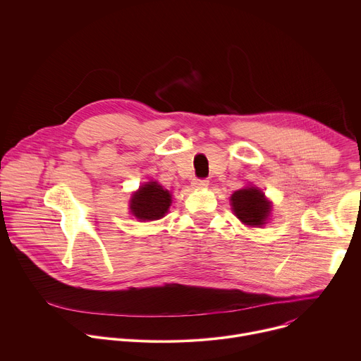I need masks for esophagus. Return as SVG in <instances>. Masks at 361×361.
<instances>
[{"label": "esophagus", "mask_w": 361, "mask_h": 361, "mask_svg": "<svg viewBox=\"0 0 361 361\" xmlns=\"http://www.w3.org/2000/svg\"><path fill=\"white\" fill-rule=\"evenodd\" d=\"M207 183H209V180H207V179H193L192 186H193V188H196V189H203V188H206V186H207Z\"/></svg>", "instance_id": "1"}]
</instances>
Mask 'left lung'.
Segmentation results:
<instances>
[{
  "instance_id": "left-lung-1",
  "label": "left lung",
  "mask_w": 361,
  "mask_h": 361,
  "mask_svg": "<svg viewBox=\"0 0 361 361\" xmlns=\"http://www.w3.org/2000/svg\"><path fill=\"white\" fill-rule=\"evenodd\" d=\"M231 200L235 214L245 225L255 228L266 224L270 214V203L262 190L256 188L240 189L232 195Z\"/></svg>"
}]
</instances>
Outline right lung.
Wrapping results in <instances>:
<instances>
[{
	"label": "right lung",
	"instance_id": "obj_1",
	"mask_svg": "<svg viewBox=\"0 0 361 361\" xmlns=\"http://www.w3.org/2000/svg\"><path fill=\"white\" fill-rule=\"evenodd\" d=\"M169 190L157 182H149L139 188L130 199V212L139 221H157L168 212L172 199Z\"/></svg>",
	"mask_w": 361,
	"mask_h": 361
}]
</instances>
